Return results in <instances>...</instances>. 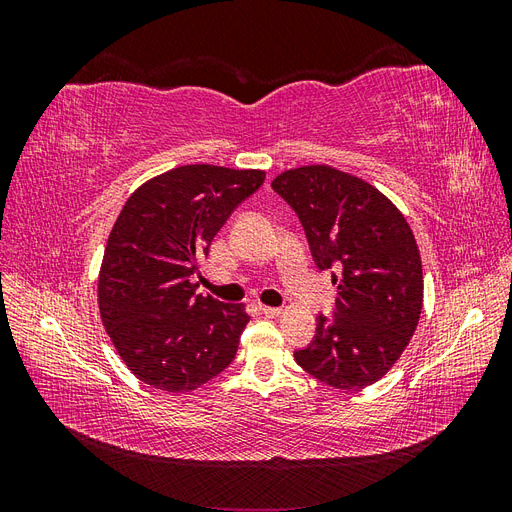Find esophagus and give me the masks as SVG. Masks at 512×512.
<instances>
[{
  "label": "esophagus",
  "instance_id": "34e87169",
  "mask_svg": "<svg viewBox=\"0 0 512 512\" xmlns=\"http://www.w3.org/2000/svg\"><path fill=\"white\" fill-rule=\"evenodd\" d=\"M260 312L265 314V316H269V318H275V316H280V314H282V307H269V305H260Z\"/></svg>",
  "mask_w": 512,
  "mask_h": 512
}]
</instances>
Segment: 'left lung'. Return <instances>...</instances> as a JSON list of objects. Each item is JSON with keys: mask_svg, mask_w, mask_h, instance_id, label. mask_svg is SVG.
Segmentation results:
<instances>
[{"mask_svg": "<svg viewBox=\"0 0 512 512\" xmlns=\"http://www.w3.org/2000/svg\"><path fill=\"white\" fill-rule=\"evenodd\" d=\"M271 188L299 215L312 258L337 284L333 314L294 350L307 374L339 391L378 382L406 350L423 309L412 230L374 185L331 166L286 170Z\"/></svg>", "mask_w": 512, "mask_h": 512, "instance_id": "1", "label": "left lung"}]
</instances>
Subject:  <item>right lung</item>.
<instances>
[{
  "label": "right lung",
  "instance_id": "right-lung-1",
  "mask_svg": "<svg viewBox=\"0 0 512 512\" xmlns=\"http://www.w3.org/2000/svg\"><path fill=\"white\" fill-rule=\"evenodd\" d=\"M265 181L262 170L188 164L143 183L108 237L100 316L132 374L190 393L235 359L250 322L241 303L196 294L194 273L230 213Z\"/></svg>",
  "mask_w": 512,
  "mask_h": 512
}]
</instances>
